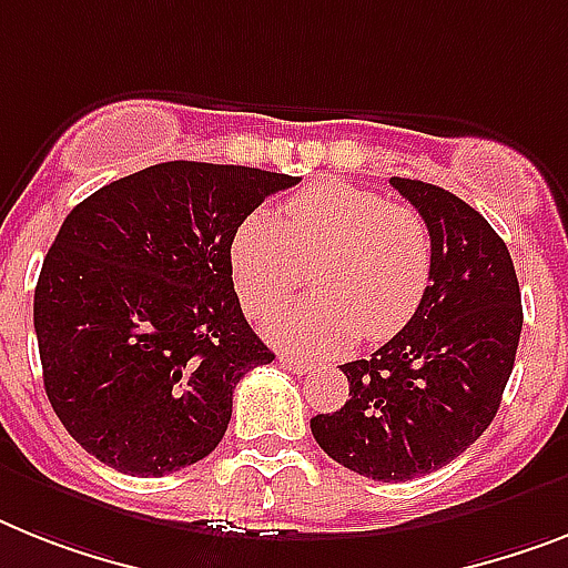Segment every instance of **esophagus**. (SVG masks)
<instances>
[{
  "mask_svg": "<svg viewBox=\"0 0 568 568\" xmlns=\"http://www.w3.org/2000/svg\"><path fill=\"white\" fill-rule=\"evenodd\" d=\"M278 363L284 365V368H290V372H295V374H307V372H313V363H311V359L295 357V354H281Z\"/></svg>",
  "mask_w": 568,
  "mask_h": 568,
  "instance_id": "esophagus-1",
  "label": "esophagus"
}]
</instances>
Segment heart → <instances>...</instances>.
<instances>
[{"mask_svg":"<svg viewBox=\"0 0 568 568\" xmlns=\"http://www.w3.org/2000/svg\"><path fill=\"white\" fill-rule=\"evenodd\" d=\"M232 278L255 318L273 316L313 264V298L278 313L270 334L302 354H331L354 336L388 339L409 325L433 284V232L420 211L339 180L284 203V223L252 211L232 237Z\"/></svg>","mask_w":568,"mask_h":568,"instance_id":"obj_1","label":"heart"}]
</instances>
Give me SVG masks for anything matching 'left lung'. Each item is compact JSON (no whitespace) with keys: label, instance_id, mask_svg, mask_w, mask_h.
Wrapping results in <instances>:
<instances>
[{"label":"left lung","instance_id":"1","mask_svg":"<svg viewBox=\"0 0 568 568\" xmlns=\"http://www.w3.org/2000/svg\"><path fill=\"white\" fill-rule=\"evenodd\" d=\"M388 182L429 223L433 284L400 334L372 357L339 365L348 400L311 418V429L342 467L409 481L462 456L496 418L523 302L508 246L479 211L429 182Z\"/></svg>","mask_w":568,"mask_h":568}]
</instances>
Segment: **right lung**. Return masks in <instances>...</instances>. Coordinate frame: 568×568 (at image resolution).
Segmentation results:
<instances>
[{"mask_svg":"<svg viewBox=\"0 0 568 568\" xmlns=\"http://www.w3.org/2000/svg\"><path fill=\"white\" fill-rule=\"evenodd\" d=\"M298 176L162 162L69 211L34 290L51 409L98 462L165 476L223 442L237 379L275 354L243 318L234 229Z\"/></svg>","mask_w":568,"mask_h":568,"instance_id":"1","label":"right lung"}]
</instances>
